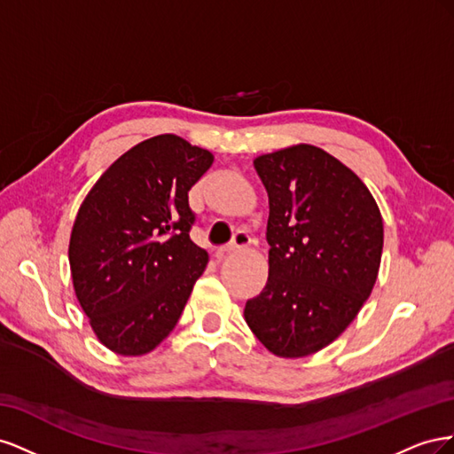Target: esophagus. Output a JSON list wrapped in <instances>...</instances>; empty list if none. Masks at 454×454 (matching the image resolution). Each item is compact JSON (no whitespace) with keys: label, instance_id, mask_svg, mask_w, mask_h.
I'll return each mask as SVG.
<instances>
[{"label":"esophagus","instance_id":"obj_1","mask_svg":"<svg viewBox=\"0 0 454 454\" xmlns=\"http://www.w3.org/2000/svg\"><path fill=\"white\" fill-rule=\"evenodd\" d=\"M250 242H252V240H250L248 232L239 231L237 235H235V239H232V242H231L229 246H225V248H222V250H217V257H223V255H227V254L242 250V248H246V246H250Z\"/></svg>","mask_w":454,"mask_h":454}]
</instances>
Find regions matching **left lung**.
Masks as SVG:
<instances>
[{
  "label": "left lung",
  "mask_w": 454,
  "mask_h": 454,
  "mask_svg": "<svg viewBox=\"0 0 454 454\" xmlns=\"http://www.w3.org/2000/svg\"><path fill=\"white\" fill-rule=\"evenodd\" d=\"M269 195V278L246 324L278 358H305L345 332L373 292L384 227L358 174L295 144L254 159Z\"/></svg>",
  "instance_id": "1"
}]
</instances>
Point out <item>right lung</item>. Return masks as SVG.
Segmentation results:
<instances>
[{"label": "right lung", "mask_w": 454, "mask_h": 454, "mask_svg": "<svg viewBox=\"0 0 454 454\" xmlns=\"http://www.w3.org/2000/svg\"><path fill=\"white\" fill-rule=\"evenodd\" d=\"M212 162L208 149L159 134L122 153L81 202L67 246L72 282L112 352L149 354L180 320L208 265L189 239L187 193Z\"/></svg>", "instance_id": "right-lung-1"}]
</instances>
